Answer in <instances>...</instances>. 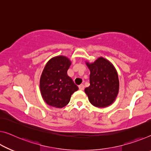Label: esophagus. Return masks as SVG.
Wrapping results in <instances>:
<instances>
[{"instance_id":"obj_1","label":"esophagus","mask_w":151,"mask_h":151,"mask_svg":"<svg viewBox=\"0 0 151 151\" xmlns=\"http://www.w3.org/2000/svg\"><path fill=\"white\" fill-rule=\"evenodd\" d=\"M78 88H79L80 90H83L84 89V85L83 84H81L80 85H78Z\"/></svg>"}]
</instances>
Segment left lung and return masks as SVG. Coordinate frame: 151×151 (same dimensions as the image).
I'll list each match as a JSON object with an SVG mask.
<instances>
[{
  "mask_svg": "<svg viewBox=\"0 0 151 151\" xmlns=\"http://www.w3.org/2000/svg\"><path fill=\"white\" fill-rule=\"evenodd\" d=\"M90 70V85L85 89L90 103L104 108L112 104L119 92L118 75L111 62L100 58L93 64L87 63Z\"/></svg>",
  "mask_w": 151,
  "mask_h": 151,
  "instance_id": "left-lung-1",
  "label": "left lung"
}]
</instances>
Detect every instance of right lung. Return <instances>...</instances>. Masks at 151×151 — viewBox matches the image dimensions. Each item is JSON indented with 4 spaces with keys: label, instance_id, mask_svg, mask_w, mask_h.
<instances>
[{
    "label": "right lung",
    "instance_id": "add662e5",
    "mask_svg": "<svg viewBox=\"0 0 151 151\" xmlns=\"http://www.w3.org/2000/svg\"><path fill=\"white\" fill-rule=\"evenodd\" d=\"M71 63L65 56H58L47 63L40 80L42 97L47 104L55 108L68 104L71 95L78 89L67 75Z\"/></svg>",
    "mask_w": 151,
    "mask_h": 151
}]
</instances>
